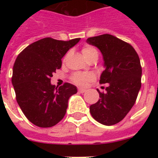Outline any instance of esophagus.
<instances>
[{
    "instance_id": "1",
    "label": "esophagus",
    "mask_w": 158,
    "mask_h": 158,
    "mask_svg": "<svg viewBox=\"0 0 158 158\" xmlns=\"http://www.w3.org/2000/svg\"><path fill=\"white\" fill-rule=\"evenodd\" d=\"M78 92L81 93H85L86 92V89H78Z\"/></svg>"
}]
</instances>
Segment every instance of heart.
<instances>
[{
    "instance_id": "b5f03b06",
    "label": "heart",
    "mask_w": 158,
    "mask_h": 158,
    "mask_svg": "<svg viewBox=\"0 0 158 158\" xmlns=\"http://www.w3.org/2000/svg\"><path fill=\"white\" fill-rule=\"evenodd\" d=\"M81 53L88 61H90L93 58H98V51L93 46L83 47L81 49ZM67 55L68 54H66L64 58V61L66 59ZM94 77V75L92 73L77 72L71 76V81L77 85L85 86L88 82L93 81Z\"/></svg>"
}]
</instances>
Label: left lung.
Masks as SVG:
<instances>
[{"instance_id":"obj_1","label":"left lung","mask_w":158,"mask_h":158,"mask_svg":"<svg viewBox=\"0 0 158 158\" xmlns=\"http://www.w3.org/2000/svg\"><path fill=\"white\" fill-rule=\"evenodd\" d=\"M87 43L100 49L105 69L100 84H108L105 93L90 106L94 119L106 126L118 123L135 104L141 89L142 66L134 47L114 35L104 34L87 39Z\"/></svg>"}]
</instances>
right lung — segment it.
Returning <instances> with one entry per match:
<instances>
[{"label": "right lung", "mask_w": 158, "mask_h": 158, "mask_svg": "<svg viewBox=\"0 0 158 158\" xmlns=\"http://www.w3.org/2000/svg\"><path fill=\"white\" fill-rule=\"evenodd\" d=\"M47 37L23 49L13 65L12 83L19 107L31 123L40 127H51L65 116L68 100L77 93L69 83L52 85L51 77L62 67V58L79 42Z\"/></svg>", "instance_id": "obj_1"}]
</instances>
